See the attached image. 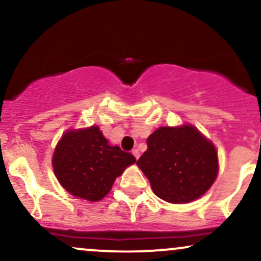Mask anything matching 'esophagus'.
<instances>
[{
	"instance_id": "34e87169",
	"label": "esophagus",
	"mask_w": 261,
	"mask_h": 261,
	"mask_svg": "<svg viewBox=\"0 0 261 261\" xmlns=\"http://www.w3.org/2000/svg\"><path fill=\"white\" fill-rule=\"evenodd\" d=\"M133 154L135 155V158H136V160H139V157H140V151L137 148H135V149H133Z\"/></svg>"
}]
</instances>
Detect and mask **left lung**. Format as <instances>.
Segmentation results:
<instances>
[{"instance_id":"obj_1","label":"left lung","mask_w":261,"mask_h":261,"mask_svg":"<svg viewBox=\"0 0 261 261\" xmlns=\"http://www.w3.org/2000/svg\"><path fill=\"white\" fill-rule=\"evenodd\" d=\"M153 193L170 203L202 196L217 178V151L196 127L163 126L149 135L147 151L137 161Z\"/></svg>"}]
</instances>
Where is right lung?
Listing matches in <instances>:
<instances>
[{
  "instance_id": "add662e5",
  "label": "right lung",
  "mask_w": 261,
  "mask_h": 261,
  "mask_svg": "<svg viewBox=\"0 0 261 261\" xmlns=\"http://www.w3.org/2000/svg\"><path fill=\"white\" fill-rule=\"evenodd\" d=\"M136 162L119 146H110L98 126L65 133L53 155V167L61 187L71 195L99 201L125 168Z\"/></svg>"
}]
</instances>
